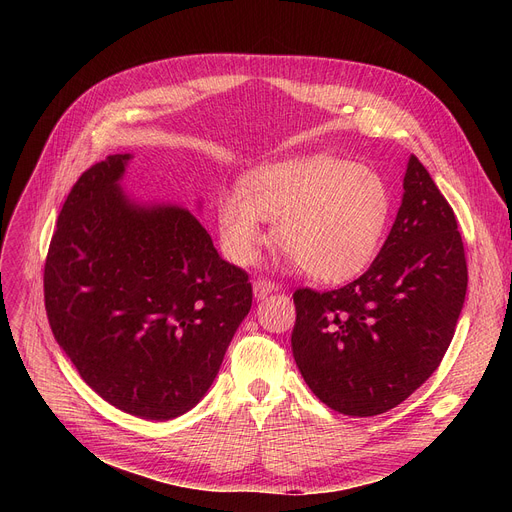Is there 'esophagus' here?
Here are the masks:
<instances>
[{
  "label": "esophagus",
  "mask_w": 512,
  "mask_h": 512,
  "mask_svg": "<svg viewBox=\"0 0 512 512\" xmlns=\"http://www.w3.org/2000/svg\"><path fill=\"white\" fill-rule=\"evenodd\" d=\"M280 286L276 284V282H272V280H255L253 282V294H255V299L257 301H261V299H265L267 294H272V292H276Z\"/></svg>",
  "instance_id": "esophagus-1"
}]
</instances>
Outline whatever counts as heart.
<instances>
[{"instance_id": "obj_1", "label": "heart", "mask_w": 512, "mask_h": 512, "mask_svg": "<svg viewBox=\"0 0 512 512\" xmlns=\"http://www.w3.org/2000/svg\"><path fill=\"white\" fill-rule=\"evenodd\" d=\"M392 209L390 186L373 168L328 153L294 157L251 172L242 191L215 203L222 249L249 265L274 222L276 245L319 282L361 274L378 253Z\"/></svg>"}]
</instances>
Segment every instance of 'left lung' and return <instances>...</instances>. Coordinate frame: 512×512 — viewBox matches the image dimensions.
<instances>
[{"label":"left lung","instance_id":"1","mask_svg":"<svg viewBox=\"0 0 512 512\" xmlns=\"http://www.w3.org/2000/svg\"><path fill=\"white\" fill-rule=\"evenodd\" d=\"M402 203L369 270L338 290L299 288L292 355L311 392L342 415L407 400L448 351L467 294L454 211L411 155Z\"/></svg>","mask_w":512,"mask_h":512}]
</instances>
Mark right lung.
Here are the masks:
<instances>
[{"label": "right lung", "instance_id": "add662e5", "mask_svg": "<svg viewBox=\"0 0 512 512\" xmlns=\"http://www.w3.org/2000/svg\"><path fill=\"white\" fill-rule=\"evenodd\" d=\"M130 157L110 155L72 186L45 261V309L105 402L168 421L213 384L253 290L191 211L124 193Z\"/></svg>", "mask_w": 512, "mask_h": 512}]
</instances>
